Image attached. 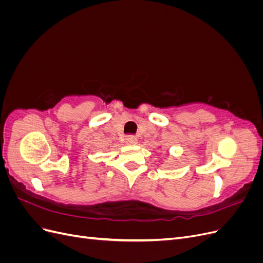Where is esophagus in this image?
<instances>
[{"instance_id":"1","label":"esophagus","mask_w":263,"mask_h":263,"mask_svg":"<svg viewBox=\"0 0 263 263\" xmlns=\"http://www.w3.org/2000/svg\"><path fill=\"white\" fill-rule=\"evenodd\" d=\"M125 142L128 145H135L137 142V138L135 136H126L125 137Z\"/></svg>"}]
</instances>
